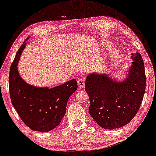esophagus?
Returning <instances> with one entry per match:
<instances>
[{
  "instance_id": "obj_1",
  "label": "esophagus",
  "mask_w": 156,
  "mask_h": 156,
  "mask_svg": "<svg viewBox=\"0 0 156 156\" xmlns=\"http://www.w3.org/2000/svg\"><path fill=\"white\" fill-rule=\"evenodd\" d=\"M78 87H79L80 89L83 88L84 86H85V79L83 78H80V79H78Z\"/></svg>"
}]
</instances>
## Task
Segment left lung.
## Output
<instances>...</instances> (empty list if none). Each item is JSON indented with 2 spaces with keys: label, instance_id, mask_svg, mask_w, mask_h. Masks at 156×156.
<instances>
[{
  "label": "left lung",
  "instance_id": "left-lung-1",
  "mask_svg": "<svg viewBox=\"0 0 156 156\" xmlns=\"http://www.w3.org/2000/svg\"><path fill=\"white\" fill-rule=\"evenodd\" d=\"M131 55L133 62L123 81H114L108 76L95 73L86 80L89 113L105 129H116L129 123L141 106L146 87L144 62L138 52Z\"/></svg>",
  "mask_w": 156,
  "mask_h": 156
}]
</instances>
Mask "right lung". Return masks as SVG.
I'll return each instance as SVG.
<instances>
[{
  "label": "right lung",
  "mask_w": 156,
  "mask_h": 156,
  "mask_svg": "<svg viewBox=\"0 0 156 156\" xmlns=\"http://www.w3.org/2000/svg\"><path fill=\"white\" fill-rule=\"evenodd\" d=\"M26 39L17 52L9 71L11 101L23 122L31 130L48 132L55 128L66 113L69 97L78 89L76 79L49 89L29 85L20 76L17 64Z\"/></svg>",
  "instance_id": "obj_1"
}]
</instances>
